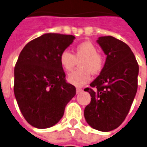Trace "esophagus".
Listing matches in <instances>:
<instances>
[{"mask_svg":"<svg viewBox=\"0 0 147 147\" xmlns=\"http://www.w3.org/2000/svg\"><path fill=\"white\" fill-rule=\"evenodd\" d=\"M76 92H77V94H80L81 92H83V90L82 89H80V88H77V90H76Z\"/></svg>","mask_w":147,"mask_h":147,"instance_id":"1","label":"esophagus"}]
</instances>
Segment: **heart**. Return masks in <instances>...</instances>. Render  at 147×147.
I'll return each instance as SVG.
<instances>
[{"label": "heart", "mask_w": 147, "mask_h": 147, "mask_svg": "<svg viewBox=\"0 0 147 147\" xmlns=\"http://www.w3.org/2000/svg\"><path fill=\"white\" fill-rule=\"evenodd\" d=\"M60 64L67 72H70L79 62L77 70L68 75L67 81L76 86H83L91 80V73L98 74L102 70L105 60L97 52V49L90 42H83L77 45L74 55L68 51L60 55Z\"/></svg>", "instance_id": "obj_1"}]
</instances>
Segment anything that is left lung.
I'll list each match as a JSON object with an SVG mask.
<instances>
[{"label": "left lung", "mask_w": 147, "mask_h": 147, "mask_svg": "<svg viewBox=\"0 0 147 147\" xmlns=\"http://www.w3.org/2000/svg\"><path fill=\"white\" fill-rule=\"evenodd\" d=\"M97 42L107 57L100 74L84 90L92 97L84 117L92 128L106 132L120 126L130 111L137 93L139 65L122 41L109 36L99 37Z\"/></svg>", "instance_id": "obj_1"}]
</instances>
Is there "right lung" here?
<instances>
[{
  "label": "right lung",
  "mask_w": 147,
  "mask_h": 147,
  "mask_svg": "<svg viewBox=\"0 0 147 147\" xmlns=\"http://www.w3.org/2000/svg\"><path fill=\"white\" fill-rule=\"evenodd\" d=\"M75 37L46 33L27 43L14 68V95L26 121L37 128L56 124L67 104L76 95L65 80L60 55Z\"/></svg>",
  "instance_id": "add662e5"
}]
</instances>
